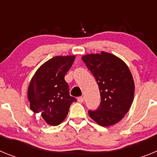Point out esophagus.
Listing matches in <instances>:
<instances>
[{"label": "esophagus", "mask_w": 157, "mask_h": 157, "mask_svg": "<svg viewBox=\"0 0 157 157\" xmlns=\"http://www.w3.org/2000/svg\"><path fill=\"white\" fill-rule=\"evenodd\" d=\"M78 101L79 103H82L83 101H84V98H83V97H79V98H78Z\"/></svg>", "instance_id": "esophagus-1"}]
</instances>
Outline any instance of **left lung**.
I'll list each match as a JSON object with an SVG mask.
<instances>
[{
	"label": "left lung",
	"instance_id": "1",
	"mask_svg": "<svg viewBox=\"0 0 157 157\" xmlns=\"http://www.w3.org/2000/svg\"><path fill=\"white\" fill-rule=\"evenodd\" d=\"M96 78L101 93V104L89 116L102 127L114 125L130 109L134 95L132 75L124 62L113 54H87L82 57Z\"/></svg>",
	"mask_w": 157,
	"mask_h": 157
}]
</instances>
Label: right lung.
<instances>
[{
  "label": "right lung",
  "mask_w": 157,
  "mask_h": 157,
  "mask_svg": "<svg viewBox=\"0 0 157 157\" xmlns=\"http://www.w3.org/2000/svg\"><path fill=\"white\" fill-rule=\"evenodd\" d=\"M75 56H55L43 63L32 78L27 98L34 113L41 112L48 124L59 125L64 120L72 102L64 76L72 66Z\"/></svg>",
  "instance_id": "1"
}]
</instances>
